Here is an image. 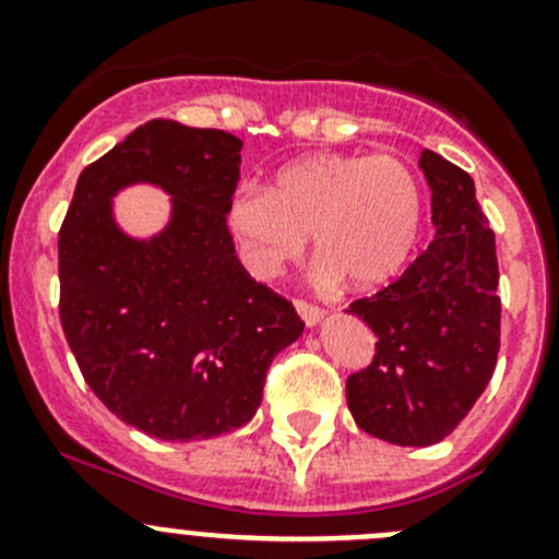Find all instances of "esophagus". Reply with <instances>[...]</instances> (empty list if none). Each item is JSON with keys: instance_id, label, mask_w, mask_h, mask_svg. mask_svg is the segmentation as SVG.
<instances>
[{"instance_id": "obj_1", "label": "esophagus", "mask_w": 559, "mask_h": 559, "mask_svg": "<svg viewBox=\"0 0 559 559\" xmlns=\"http://www.w3.org/2000/svg\"><path fill=\"white\" fill-rule=\"evenodd\" d=\"M295 308H297V313H300V319L306 321L308 326L319 324L321 316H324V311H321L319 306H313V302H308V300H295Z\"/></svg>"}]
</instances>
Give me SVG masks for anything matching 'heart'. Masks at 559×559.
Returning a JSON list of instances; mask_svg holds the SVG:
<instances>
[{"label":"heart","instance_id":"heart-1","mask_svg":"<svg viewBox=\"0 0 559 559\" xmlns=\"http://www.w3.org/2000/svg\"><path fill=\"white\" fill-rule=\"evenodd\" d=\"M425 189L394 154H311L281 167L267 191H240L229 222L248 264L273 275L306 248L326 281L379 289L405 273L425 229Z\"/></svg>","mask_w":559,"mask_h":559}]
</instances>
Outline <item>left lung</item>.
Masks as SVG:
<instances>
[{
	"label": "left lung",
	"mask_w": 559,
	"mask_h": 559,
	"mask_svg": "<svg viewBox=\"0 0 559 559\" xmlns=\"http://www.w3.org/2000/svg\"><path fill=\"white\" fill-rule=\"evenodd\" d=\"M419 167L436 240L397 281L348 306L379 337L373 362L346 379L348 411L359 430L397 447L443 441L500 352L498 253L473 178L436 151H421Z\"/></svg>",
	"instance_id": "obj_1"
}]
</instances>
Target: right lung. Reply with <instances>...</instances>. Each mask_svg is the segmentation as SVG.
<instances>
[{
  "mask_svg": "<svg viewBox=\"0 0 559 559\" xmlns=\"http://www.w3.org/2000/svg\"><path fill=\"white\" fill-rule=\"evenodd\" d=\"M240 148L222 129L154 118L81 173L61 224L59 319L78 368L107 411L162 441L243 427L273 357L306 326L235 253ZM129 182L174 197L156 239L111 222V194Z\"/></svg>",
  "mask_w": 559,
  "mask_h": 559,
  "instance_id": "add662e5",
  "label": "right lung"
}]
</instances>
